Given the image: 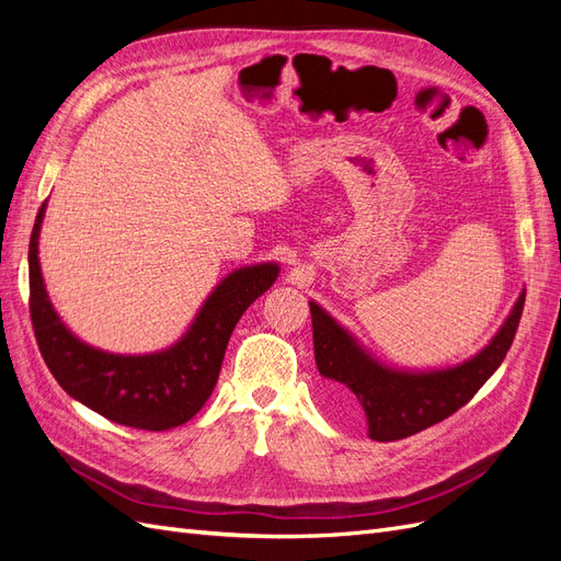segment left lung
Returning a JSON list of instances; mask_svg holds the SVG:
<instances>
[{"label": "left lung", "mask_w": 561, "mask_h": 561, "mask_svg": "<svg viewBox=\"0 0 561 561\" xmlns=\"http://www.w3.org/2000/svg\"><path fill=\"white\" fill-rule=\"evenodd\" d=\"M519 295L499 334L474 358L437 371H400L379 365L355 339L311 301L316 365L328 379V400L336 407H360L369 437L377 443L410 437L461 410L486 383L511 351L519 325Z\"/></svg>", "instance_id": "obj_1"}]
</instances>
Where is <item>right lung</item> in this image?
<instances>
[{"mask_svg":"<svg viewBox=\"0 0 561 561\" xmlns=\"http://www.w3.org/2000/svg\"><path fill=\"white\" fill-rule=\"evenodd\" d=\"M44 208L46 203L30 236V318L50 375L75 400L122 426H182L210 398L236 322L276 283L278 264H254L229 274L175 346L149 355H114L79 342L50 307L37 257Z\"/></svg>","mask_w":561,"mask_h":561,"instance_id":"add662e5","label":"right lung"}]
</instances>
